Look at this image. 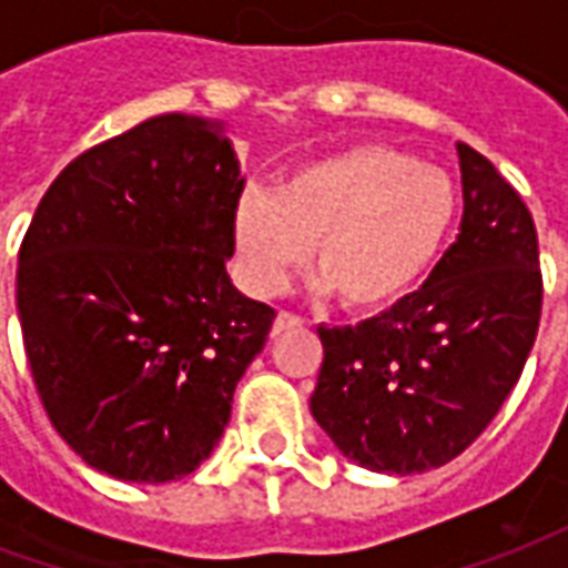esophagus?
Listing matches in <instances>:
<instances>
[{
	"instance_id": "esophagus-1",
	"label": "esophagus",
	"mask_w": 568,
	"mask_h": 568,
	"mask_svg": "<svg viewBox=\"0 0 568 568\" xmlns=\"http://www.w3.org/2000/svg\"><path fill=\"white\" fill-rule=\"evenodd\" d=\"M304 320L295 316V313H276V320H273V334H283V332H292V328H301Z\"/></svg>"
}]
</instances>
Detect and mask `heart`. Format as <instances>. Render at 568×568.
<instances>
[{
	"label": "heart",
	"mask_w": 568,
	"mask_h": 568,
	"mask_svg": "<svg viewBox=\"0 0 568 568\" xmlns=\"http://www.w3.org/2000/svg\"><path fill=\"white\" fill-rule=\"evenodd\" d=\"M456 203L438 166L393 145H349L301 163L273 197H240L236 264L255 295H276L313 246L320 292H334L349 313H381L423 283Z\"/></svg>",
	"instance_id": "1"
}]
</instances>
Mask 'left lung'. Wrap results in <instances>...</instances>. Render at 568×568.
<instances>
[{
  "label": "left lung",
  "instance_id": "obj_1",
  "mask_svg": "<svg viewBox=\"0 0 568 568\" xmlns=\"http://www.w3.org/2000/svg\"><path fill=\"white\" fill-rule=\"evenodd\" d=\"M463 224L419 292L356 328H325L313 417L371 471L417 475L450 463L499 414L541 316L532 215L499 170L468 149Z\"/></svg>",
  "mask_w": 568,
  "mask_h": 568
}]
</instances>
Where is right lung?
<instances>
[{
    "instance_id": "add662e5",
    "label": "right lung",
    "mask_w": 568,
    "mask_h": 568,
    "mask_svg": "<svg viewBox=\"0 0 568 568\" xmlns=\"http://www.w3.org/2000/svg\"><path fill=\"white\" fill-rule=\"evenodd\" d=\"M246 179L222 121L158 115L44 191L18 255L27 362L57 435L133 484L191 475L273 325L227 276Z\"/></svg>"
}]
</instances>
